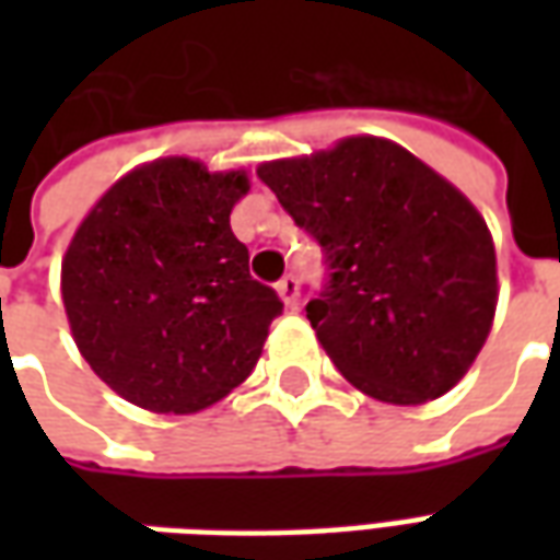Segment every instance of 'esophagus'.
<instances>
[{"label":"esophagus","instance_id":"34e87169","mask_svg":"<svg viewBox=\"0 0 560 560\" xmlns=\"http://www.w3.org/2000/svg\"><path fill=\"white\" fill-rule=\"evenodd\" d=\"M276 288H279V296L284 300V305H288V308H296V303H300V284H296V276L288 272Z\"/></svg>","mask_w":560,"mask_h":560}]
</instances>
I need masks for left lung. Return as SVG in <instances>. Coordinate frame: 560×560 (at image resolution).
<instances>
[{"label":"left lung","mask_w":560,"mask_h":560,"mask_svg":"<svg viewBox=\"0 0 560 560\" xmlns=\"http://www.w3.org/2000/svg\"><path fill=\"white\" fill-rule=\"evenodd\" d=\"M324 252L305 315L365 396L422 405L456 387L492 329V233L468 197L399 143L348 138L257 167Z\"/></svg>","instance_id":"left-lung-1"}]
</instances>
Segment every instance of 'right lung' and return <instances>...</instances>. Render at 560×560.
<instances>
[{
	"label": "right lung",
	"mask_w": 560,
	"mask_h": 560,
	"mask_svg": "<svg viewBox=\"0 0 560 560\" xmlns=\"http://www.w3.org/2000/svg\"><path fill=\"white\" fill-rule=\"evenodd\" d=\"M243 171L159 159L92 207L62 260V303L83 360L122 399L195 413L252 375L279 293L252 279L231 209Z\"/></svg>",
	"instance_id": "1"
}]
</instances>
